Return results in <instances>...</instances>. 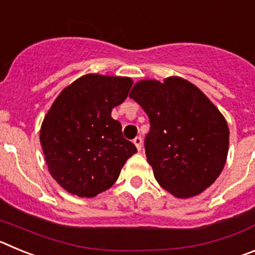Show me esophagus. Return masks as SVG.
I'll return each instance as SVG.
<instances>
[{"instance_id":"esophagus-1","label":"esophagus","mask_w":255,"mask_h":255,"mask_svg":"<svg viewBox=\"0 0 255 255\" xmlns=\"http://www.w3.org/2000/svg\"><path fill=\"white\" fill-rule=\"evenodd\" d=\"M132 143L135 144V147H136V149L138 150H141V144H143V140H141L140 136H136V138L132 140Z\"/></svg>"}]
</instances>
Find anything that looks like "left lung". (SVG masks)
Here are the masks:
<instances>
[{"label": "left lung", "instance_id": "obj_1", "mask_svg": "<svg viewBox=\"0 0 255 255\" xmlns=\"http://www.w3.org/2000/svg\"><path fill=\"white\" fill-rule=\"evenodd\" d=\"M130 98L149 117L145 155L159 185L180 199L203 193L222 172L230 131L220 110L180 76L135 83Z\"/></svg>", "mask_w": 255, "mask_h": 255}]
</instances>
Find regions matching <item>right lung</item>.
Returning <instances> with one entry per match:
<instances>
[{
	"label": "right lung",
	"instance_id": "1",
	"mask_svg": "<svg viewBox=\"0 0 255 255\" xmlns=\"http://www.w3.org/2000/svg\"><path fill=\"white\" fill-rule=\"evenodd\" d=\"M131 85L128 76L87 74L67 85L44 116L39 140L47 167L70 194L92 198L110 189L136 153L111 117Z\"/></svg>",
	"mask_w": 255,
	"mask_h": 255
}]
</instances>
